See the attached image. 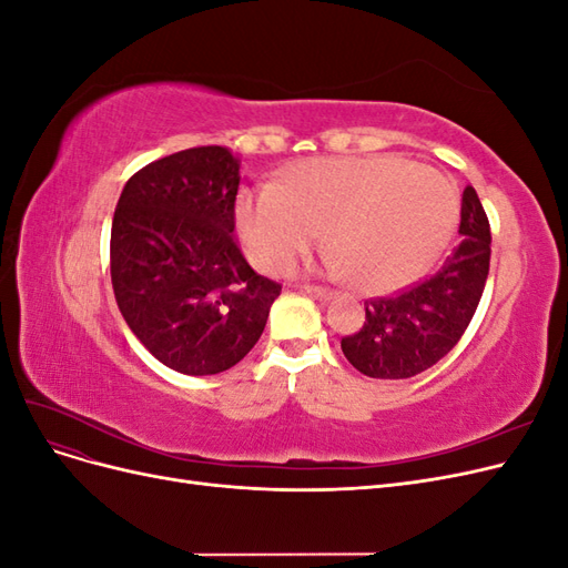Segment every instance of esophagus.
<instances>
[{"label": "esophagus", "mask_w": 568, "mask_h": 568, "mask_svg": "<svg viewBox=\"0 0 568 568\" xmlns=\"http://www.w3.org/2000/svg\"><path fill=\"white\" fill-rule=\"evenodd\" d=\"M303 288H305L307 294H311L313 298H317V301H332V298H334V291H332V288L315 286V284H305Z\"/></svg>", "instance_id": "esophagus-1"}]
</instances>
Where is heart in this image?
Listing matches in <instances>:
<instances>
[{
	"label": "heart",
	"mask_w": 568,
	"mask_h": 568,
	"mask_svg": "<svg viewBox=\"0 0 568 568\" xmlns=\"http://www.w3.org/2000/svg\"><path fill=\"white\" fill-rule=\"evenodd\" d=\"M457 215L455 184L400 156L311 161L288 186H257L239 201V230L263 270L286 267L329 230L332 267L369 291L417 277L448 244Z\"/></svg>",
	"instance_id": "1"
}]
</instances>
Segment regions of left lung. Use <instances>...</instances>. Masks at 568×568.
<instances>
[{
  "label": "left lung",
  "mask_w": 568,
  "mask_h": 568,
  "mask_svg": "<svg viewBox=\"0 0 568 568\" xmlns=\"http://www.w3.org/2000/svg\"><path fill=\"white\" fill-rule=\"evenodd\" d=\"M459 234V246L432 277L365 301V324L341 338V351L357 372L372 379H409L457 346L490 267V225L474 186L462 194Z\"/></svg>",
  "instance_id": "1"
}]
</instances>
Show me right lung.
<instances>
[{
  "mask_svg": "<svg viewBox=\"0 0 568 568\" xmlns=\"http://www.w3.org/2000/svg\"><path fill=\"white\" fill-rule=\"evenodd\" d=\"M239 159L194 146L128 180L111 225V282L132 334L189 376L234 367L261 338L282 284L234 239Z\"/></svg>",
  "mask_w": 568,
  "mask_h": 568,
  "instance_id": "obj_1",
  "label": "right lung"
}]
</instances>
